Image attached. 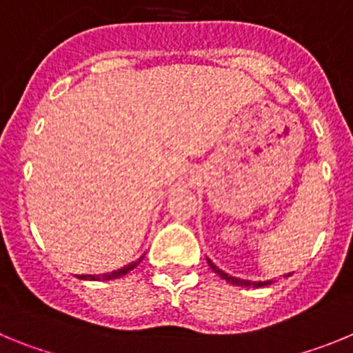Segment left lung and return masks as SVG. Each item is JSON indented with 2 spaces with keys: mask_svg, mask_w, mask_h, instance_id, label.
I'll return each mask as SVG.
<instances>
[{
  "mask_svg": "<svg viewBox=\"0 0 353 353\" xmlns=\"http://www.w3.org/2000/svg\"><path fill=\"white\" fill-rule=\"evenodd\" d=\"M208 261V265H210V269L214 270L215 274H217V276L221 277V279H224V281H228V283H232V285H235V286H252V288H260V286H265V285H270V283L272 281H258V283H254V281H245V279H239V277H233V276H228L226 272H224V270H221L219 267H215L214 263H212L210 260H207ZM290 276V274H288Z\"/></svg>",
  "mask_w": 353,
  "mask_h": 353,
  "instance_id": "obj_1",
  "label": "left lung"
}]
</instances>
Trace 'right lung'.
<instances>
[{"mask_svg":"<svg viewBox=\"0 0 353 353\" xmlns=\"http://www.w3.org/2000/svg\"><path fill=\"white\" fill-rule=\"evenodd\" d=\"M143 256L139 258V260L132 261L130 265H127V267H123V269L120 270H114V272H109V274H102V276H77L79 279H88V281H109V279H118V277L125 276V274H129L130 270L136 269L139 263H141Z\"/></svg>","mask_w":353,"mask_h":353,"instance_id":"1","label":"right lung"}]
</instances>
